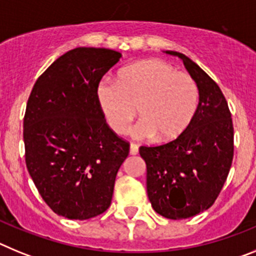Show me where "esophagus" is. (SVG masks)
Listing matches in <instances>:
<instances>
[{
    "label": "esophagus",
    "mask_w": 256,
    "mask_h": 256,
    "mask_svg": "<svg viewBox=\"0 0 256 256\" xmlns=\"http://www.w3.org/2000/svg\"><path fill=\"white\" fill-rule=\"evenodd\" d=\"M130 155H137V154H138V146H137L136 144H130Z\"/></svg>",
    "instance_id": "obj_1"
}]
</instances>
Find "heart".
Here are the masks:
<instances>
[{
	"mask_svg": "<svg viewBox=\"0 0 256 256\" xmlns=\"http://www.w3.org/2000/svg\"><path fill=\"white\" fill-rule=\"evenodd\" d=\"M97 102L108 126L118 134L126 132L133 118L134 138L158 136L162 142L178 138L191 124L198 105V88L191 76L173 65L150 58L122 69L114 79L105 78L96 87Z\"/></svg>",
	"mask_w": 256,
	"mask_h": 256,
	"instance_id": "1",
	"label": "heart"
}]
</instances>
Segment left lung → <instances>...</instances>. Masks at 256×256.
<instances>
[{
    "instance_id": "left-lung-1",
    "label": "left lung",
    "mask_w": 256,
    "mask_h": 256,
    "mask_svg": "<svg viewBox=\"0 0 256 256\" xmlns=\"http://www.w3.org/2000/svg\"><path fill=\"white\" fill-rule=\"evenodd\" d=\"M198 88V105L187 130L160 146H141L148 196L154 210L168 219H186L209 209L218 198L234 160V124L220 88L180 52Z\"/></svg>"
}]
</instances>
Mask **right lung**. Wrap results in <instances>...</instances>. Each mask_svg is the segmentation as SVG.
<instances>
[{
  "label": "right lung",
  "instance_id": "1",
  "mask_svg": "<svg viewBox=\"0 0 256 256\" xmlns=\"http://www.w3.org/2000/svg\"><path fill=\"white\" fill-rule=\"evenodd\" d=\"M122 58L108 48L76 47L37 79L24 116L26 162L47 205L68 219L100 216L112 204L130 144L106 124L96 87Z\"/></svg>",
  "mask_w": 256,
  "mask_h": 256
}]
</instances>
